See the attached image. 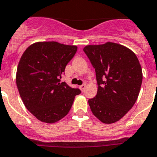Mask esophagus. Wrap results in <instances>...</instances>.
<instances>
[{
	"mask_svg": "<svg viewBox=\"0 0 157 157\" xmlns=\"http://www.w3.org/2000/svg\"><path fill=\"white\" fill-rule=\"evenodd\" d=\"M85 88H86V85H85V84H83L82 85H81V86H80V89H81V90L82 92H84V90H85Z\"/></svg>",
	"mask_w": 157,
	"mask_h": 157,
	"instance_id": "obj_1",
	"label": "esophagus"
}]
</instances>
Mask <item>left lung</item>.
Returning <instances> with one entry per match:
<instances>
[{"mask_svg": "<svg viewBox=\"0 0 157 157\" xmlns=\"http://www.w3.org/2000/svg\"><path fill=\"white\" fill-rule=\"evenodd\" d=\"M84 52L98 85L96 97L89 100L92 113L103 123L118 122L138 98L143 79L140 61L132 50L112 42L85 46Z\"/></svg>", "mask_w": 157, "mask_h": 157, "instance_id": "obj_1", "label": "left lung"}]
</instances>
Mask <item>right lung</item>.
Masks as SVG:
<instances>
[{"label":"right lung","instance_id":"right-lung-1","mask_svg":"<svg viewBox=\"0 0 157 157\" xmlns=\"http://www.w3.org/2000/svg\"><path fill=\"white\" fill-rule=\"evenodd\" d=\"M77 51L74 45L37 42L21 56L16 73L19 94L26 109L46 123L65 117L81 90L60 82L61 75Z\"/></svg>","mask_w":157,"mask_h":157}]
</instances>
